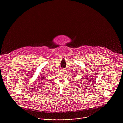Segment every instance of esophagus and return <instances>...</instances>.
<instances>
[{
    "label": "esophagus",
    "instance_id": "1",
    "mask_svg": "<svg viewBox=\"0 0 123 123\" xmlns=\"http://www.w3.org/2000/svg\"><path fill=\"white\" fill-rule=\"evenodd\" d=\"M61 71H62V72H66V70L64 69V68H63V69H62V70Z\"/></svg>",
    "mask_w": 123,
    "mask_h": 123
}]
</instances>
